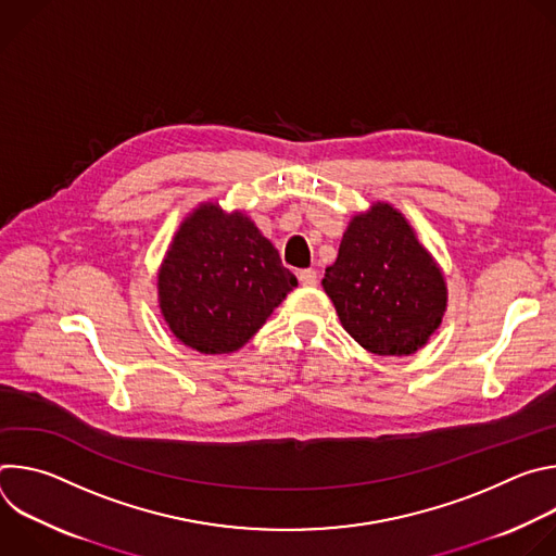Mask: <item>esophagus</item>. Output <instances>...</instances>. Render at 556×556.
I'll use <instances>...</instances> for the list:
<instances>
[{"label": "esophagus", "mask_w": 556, "mask_h": 556, "mask_svg": "<svg viewBox=\"0 0 556 556\" xmlns=\"http://www.w3.org/2000/svg\"><path fill=\"white\" fill-rule=\"evenodd\" d=\"M296 277H299V283H301V286H316V270H312V268L299 270Z\"/></svg>", "instance_id": "1"}]
</instances>
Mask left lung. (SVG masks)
Listing matches in <instances>:
<instances>
[{
  "mask_svg": "<svg viewBox=\"0 0 556 556\" xmlns=\"http://www.w3.org/2000/svg\"><path fill=\"white\" fill-rule=\"evenodd\" d=\"M321 283L348 334L378 356L418 352L446 309L440 266L387 202L352 217Z\"/></svg>",
  "mask_w": 556,
  "mask_h": 556,
  "instance_id": "8db88e82",
  "label": "left lung"
}]
</instances>
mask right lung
<instances>
[{"instance_id": "add662e5", "label": "right lung", "mask_w": 556, "mask_h": 556, "mask_svg": "<svg viewBox=\"0 0 556 556\" xmlns=\"http://www.w3.org/2000/svg\"><path fill=\"white\" fill-rule=\"evenodd\" d=\"M294 286L251 217L206 202L174 235L157 273V303L178 341L202 354H230Z\"/></svg>"}]
</instances>
